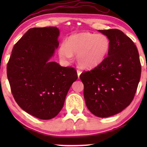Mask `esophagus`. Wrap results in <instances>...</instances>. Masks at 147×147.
Here are the masks:
<instances>
[{"label":"esophagus","instance_id":"esophagus-1","mask_svg":"<svg viewBox=\"0 0 147 147\" xmlns=\"http://www.w3.org/2000/svg\"><path fill=\"white\" fill-rule=\"evenodd\" d=\"M77 74H78V78H80V74H82V71H80V70H77Z\"/></svg>","mask_w":147,"mask_h":147}]
</instances>
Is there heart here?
<instances>
[{
	"mask_svg": "<svg viewBox=\"0 0 147 147\" xmlns=\"http://www.w3.org/2000/svg\"><path fill=\"white\" fill-rule=\"evenodd\" d=\"M110 41L107 36L89 32L73 34L62 44L58 53L60 58L70 61L73 55H77V61L82 68L88 69L101 63L107 56Z\"/></svg>",
	"mask_w": 147,
	"mask_h": 147,
	"instance_id": "b5f03b06",
	"label": "heart"
}]
</instances>
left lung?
Returning a JSON list of instances; mask_svg holds the SVG:
<instances>
[{"instance_id":"8db88e82","label":"left lung","mask_w":147,"mask_h":147,"mask_svg":"<svg viewBox=\"0 0 147 147\" xmlns=\"http://www.w3.org/2000/svg\"><path fill=\"white\" fill-rule=\"evenodd\" d=\"M110 41V51L101 63L80 76L88 110L100 118L115 115L133 100L139 83L141 65L137 48L123 32L98 30Z\"/></svg>"}]
</instances>
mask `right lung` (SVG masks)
<instances>
[{
  "instance_id": "right-lung-1",
  "label": "right lung",
  "mask_w": 147,
  "mask_h": 147,
  "mask_svg": "<svg viewBox=\"0 0 147 147\" xmlns=\"http://www.w3.org/2000/svg\"><path fill=\"white\" fill-rule=\"evenodd\" d=\"M59 35L56 27L29 29L14 46L7 64V78L16 102L42 120L59 114L78 79L74 68L50 61L59 46Z\"/></svg>"
}]
</instances>
